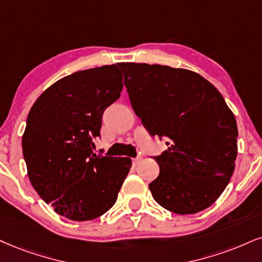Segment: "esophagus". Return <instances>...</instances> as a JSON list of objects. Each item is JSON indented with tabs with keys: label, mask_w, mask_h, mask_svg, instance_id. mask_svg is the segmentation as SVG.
Instances as JSON below:
<instances>
[{
	"label": "esophagus",
	"mask_w": 262,
	"mask_h": 262,
	"mask_svg": "<svg viewBox=\"0 0 262 262\" xmlns=\"http://www.w3.org/2000/svg\"><path fill=\"white\" fill-rule=\"evenodd\" d=\"M142 159H143V157H142V156H137L136 158H134V159H132V163H134L135 165H137V164L140 163V161H141Z\"/></svg>",
	"instance_id": "1"
}]
</instances>
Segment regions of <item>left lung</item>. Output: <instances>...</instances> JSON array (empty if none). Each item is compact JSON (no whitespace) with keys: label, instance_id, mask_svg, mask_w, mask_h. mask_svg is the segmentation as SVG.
<instances>
[{"label":"left lung","instance_id":"1","mask_svg":"<svg viewBox=\"0 0 262 262\" xmlns=\"http://www.w3.org/2000/svg\"><path fill=\"white\" fill-rule=\"evenodd\" d=\"M131 105L150 136L169 138L149 183L158 204L195 214L221 195L237 158V121L217 89L199 74L159 64L119 63Z\"/></svg>","mask_w":262,"mask_h":262}]
</instances>
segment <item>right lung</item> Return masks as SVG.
Listing matches in <instances>:
<instances>
[{"label":"right lung","instance_id":"right-lung-1","mask_svg":"<svg viewBox=\"0 0 262 262\" xmlns=\"http://www.w3.org/2000/svg\"><path fill=\"white\" fill-rule=\"evenodd\" d=\"M121 90L115 64L80 70L48 87L29 112L21 140L29 180L42 200L69 220H93L108 211L130 171V158L92 150L103 112Z\"/></svg>","mask_w":262,"mask_h":262}]
</instances>
